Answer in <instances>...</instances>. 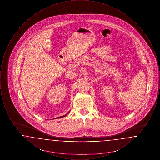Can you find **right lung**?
Listing matches in <instances>:
<instances>
[{"mask_svg":"<svg viewBox=\"0 0 160 160\" xmlns=\"http://www.w3.org/2000/svg\"><path fill=\"white\" fill-rule=\"evenodd\" d=\"M69 113V112H68V113H67V114H65L64 116H61V117H59V118H62V117H65V116H67V114H68Z\"/></svg>","mask_w":160,"mask_h":160,"instance_id":"add662e5","label":"right lung"}]
</instances>
